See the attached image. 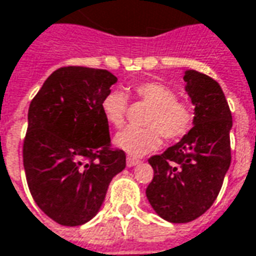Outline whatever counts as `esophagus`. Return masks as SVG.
I'll list each match as a JSON object with an SVG mask.
<instances>
[{"instance_id":"34e87169","label":"esophagus","mask_w":256,"mask_h":256,"mask_svg":"<svg viewBox=\"0 0 256 256\" xmlns=\"http://www.w3.org/2000/svg\"><path fill=\"white\" fill-rule=\"evenodd\" d=\"M126 164H128V166H134V165L140 164V160H137V158H133V157H128Z\"/></svg>"}]
</instances>
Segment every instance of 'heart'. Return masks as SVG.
I'll use <instances>...</instances> for the list:
<instances>
[{"label":"heart","instance_id":"1","mask_svg":"<svg viewBox=\"0 0 256 256\" xmlns=\"http://www.w3.org/2000/svg\"><path fill=\"white\" fill-rule=\"evenodd\" d=\"M134 98L150 109L144 116L146 128H128L114 137V144L133 157H140L160 147L162 136L166 140H178L186 134L194 124V110L186 102L176 99L170 86L147 81L132 88ZM102 114L105 120L120 128L128 114V98L120 91H112L102 99Z\"/></svg>","mask_w":256,"mask_h":256}]
</instances>
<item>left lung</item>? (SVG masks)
<instances>
[{"label": "left lung", "instance_id": "8db88e82", "mask_svg": "<svg viewBox=\"0 0 256 256\" xmlns=\"http://www.w3.org/2000/svg\"><path fill=\"white\" fill-rule=\"evenodd\" d=\"M184 80L194 105V128L148 160L154 178L146 189L156 213L170 223H189L208 212L231 164L232 118L222 86L194 70Z\"/></svg>", "mask_w": 256, "mask_h": 256}]
</instances>
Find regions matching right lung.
<instances>
[{
  "label": "right lung",
  "instance_id": "1",
  "mask_svg": "<svg viewBox=\"0 0 256 256\" xmlns=\"http://www.w3.org/2000/svg\"><path fill=\"white\" fill-rule=\"evenodd\" d=\"M118 78L108 70H56L32 99L24 168L33 200L62 226L90 222L126 154L112 148L100 104Z\"/></svg>",
  "mask_w": 256,
  "mask_h": 256
}]
</instances>
